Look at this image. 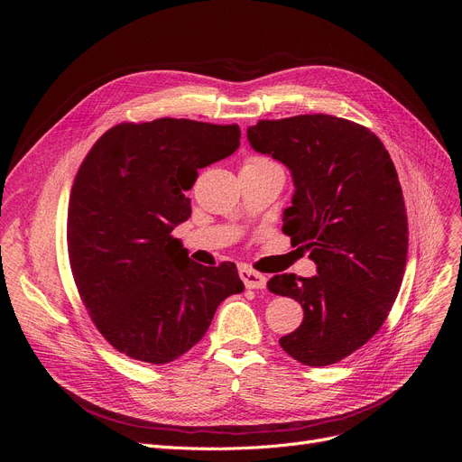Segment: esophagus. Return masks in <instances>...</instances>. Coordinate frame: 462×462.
Wrapping results in <instances>:
<instances>
[{"instance_id": "1", "label": "esophagus", "mask_w": 462, "mask_h": 462, "mask_svg": "<svg viewBox=\"0 0 462 462\" xmlns=\"http://www.w3.org/2000/svg\"><path fill=\"white\" fill-rule=\"evenodd\" d=\"M239 277L244 281V284L251 290H262L265 288V277L254 270H251L249 265H241L239 268Z\"/></svg>"}]
</instances>
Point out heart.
I'll return each instance as SVG.
<instances>
[{
  "mask_svg": "<svg viewBox=\"0 0 462 462\" xmlns=\"http://www.w3.org/2000/svg\"><path fill=\"white\" fill-rule=\"evenodd\" d=\"M245 166H277L273 161L270 159H262V157H254V159H249L245 162ZM279 168V166H277Z\"/></svg>",
  "mask_w": 462,
  "mask_h": 462,
  "instance_id": "heart-1",
  "label": "heart"
}]
</instances>
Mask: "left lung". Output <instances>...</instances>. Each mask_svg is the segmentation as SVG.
<instances>
[{"mask_svg": "<svg viewBox=\"0 0 462 462\" xmlns=\"http://www.w3.org/2000/svg\"><path fill=\"white\" fill-rule=\"evenodd\" d=\"M247 140L292 174L282 232L319 272L268 281L273 294L303 307L301 326L279 345L303 365H333L382 328L399 294L408 218L395 164L367 127L326 114L260 119Z\"/></svg>", "mask_w": 462, "mask_h": 462, "instance_id": "left-lung-1", "label": "left lung"}]
</instances>
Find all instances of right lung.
<instances>
[{"mask_svg": "<svg viewBox=\"0 0 462 462\" xmlns=\"http://www.w3.org/2000/svg\"><path fill=\"white\" fill-rule=\"evenodd\" d=\"M237 125L161 117L119 124L79 168L67 213L72 277L97 329L121 354L162 365L244 292L236 265L192 262L172 230L190 217L199 168L239 148Z\"/></svg>", "mask_w": 462, "mask_h": 462, "instance_id": "right-lung-1", "label": "right lung"}]
</instances>
